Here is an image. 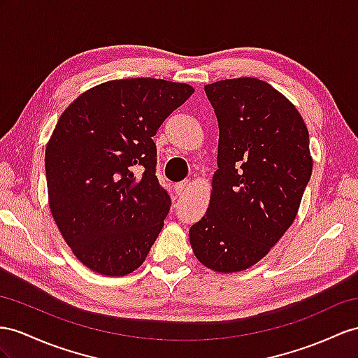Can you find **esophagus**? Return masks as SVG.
<instances>
[{"label": "esophagus", "mask_w": 358, "mask_h": 358, "mask_svg": "<svg viewBox=\"0 0 358 358\" xmlns=\"http://www.w3.org/2000/svg\"><path fill=\"white\" fill-rule=\"evenodd\" d=\"M187 186H189V181H181V182H177V185L173 186V189H176L177 195H182L187 190Z\"/></svg>", "instance_id": "obj_1"}]
</instances>
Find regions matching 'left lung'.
<instances>
[{
  "label": "left lung",
  "instance_id": "obj_1",
  "mask_svg": "<svg viewBox=\"0 0 358 358\" xmlns=\"http://www.w3.org/2000/svg\"><path fill=\"white\" fill-rule=\"evenodd\" d=\"M204 90L219 125L217 169L189 239L208 269L241 272L295 221L313 171L308 130L296 107L263 80H221Z\"/></svg>",
  "mask_w": 358,
  "mask_h": 358
}]
</instances>
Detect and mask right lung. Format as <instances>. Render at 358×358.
<instances>
[{
	"mask_svg": "<svg viewBox=\"0 0 358 358\" xmlns=\"http://www.w3.org/2000/svg\"><path fill=\"white\" fill-rule=\"evenodd\" d=\"M192 94L166 80H112L59 117L45 151L50 210L90 271L124 277L145 262L171 207L155 177L152 136Z\"/></svg>",
	"mask_w": 358,
	"mask_h": 358,
	"instance_id": "obj_1",
	"label": "right lung"
}]
</instances>
